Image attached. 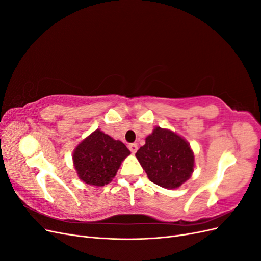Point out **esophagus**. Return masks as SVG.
Here are the masks:
<instances>
[{
  "label": "esophagus",
  "instance_id": "1",
  "mask_svg": "<svg viewBox=\"0 0 261 261\" xmlns=\"http://www.w3.org/2000/svg\"><path fill=\"white\" fill-rule=\"evenodd\" d=\"M128 149L132 151V153H135V152L137 151V149H138V145L135 144V143H134V144H129V145H128Z\"/></svg>",
  "mask_w": 261,
  "mask_h": 261
}]
</instances>
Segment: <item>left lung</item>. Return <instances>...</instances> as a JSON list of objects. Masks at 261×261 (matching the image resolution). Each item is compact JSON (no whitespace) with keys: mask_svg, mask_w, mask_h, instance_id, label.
Segmentation results:
<instances>
[{"mask_svg":"<svg viewBox=\"0 0 261 261\" xmlns=\"http://www.w3.org/2000/svg\"><path fill=\"white\" fill-rule=\"evenodd\" d=\"M136 158L149 179L164 188L180 186L194 171V153L187 141L160 127L146 138Z\"/></svg>","mask_w":261,"mask_h":261,"instance_id":"8db88e82","label":"left lung"}]
</instances>
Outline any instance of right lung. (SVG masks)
<instances>
[{
    "label": "right lung",
    "mask_w": 261,
    "mask_h": 261,
    "mask_svg": "<svg viewBox=\"0 0 261 261\" xmlns=\"http://www.w3.org/2000/svg\"><path fill=\"white\" fill-rule=\"evenodd\" d=\"M130 153L122 141L97 129L77 146L73 160L80 178L86 184L103 186L111 181L122 161Z\"/></svg>",
    "instance_id": "obj_1"
}]
</instances>
